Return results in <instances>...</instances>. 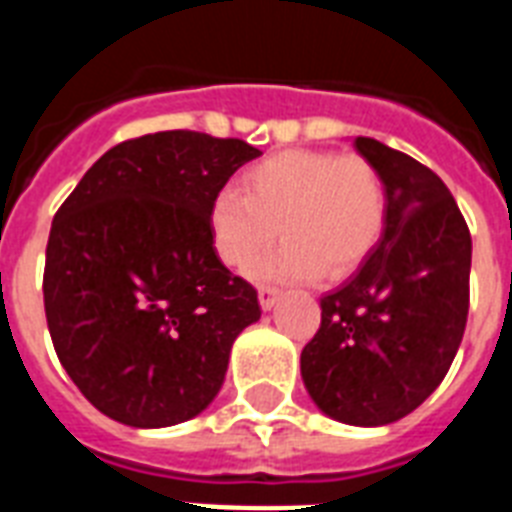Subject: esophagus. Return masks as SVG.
I'll return each instance as SVG.
<instances>
[{
    "mask_svg": "<svg viewBox=\"0 0 512 512\" xmlns=\"http://www.w3.org/2000/svg\"><path fill=\"white\" fill-rule=\"evenodd\" d=\"M279 289L276 287H260L257 289V297H260V305H263V311H271L276 300H279Z\"/></svg>",
    "mask_w": 512,
    "mask_h": 512,
    "instance_id": "1",
    "label": "esophagus"
}]
</instances>
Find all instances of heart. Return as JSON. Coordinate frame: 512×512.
<instances>
[{
	"mask_svg": "<svg viewBox=\"0 0 512 512\" xmlns=\"http://www.w3.org/2000/svg\"><path fill=\"white\" fill-rule=\"evenodd\" d=\"M388 223L380 172L361 156L281 151L241 175L209 204V233L228 268L252 273L281 233L284 247L265 263L268 279L345 276L372 255Z\"/></svg>",
	"mask_w": 512,
	"mask_h": 512,
	"instance_id": "1",
	"label": "heart"
}]
</instances>
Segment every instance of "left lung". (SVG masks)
I'll list each match as a JSON object with an SVG mask.
<instances>
[{
	"label": "left lung",
	"instance_id": "left-lung-1",
	"mask_svg": "<svg viewBox=\"0 0 512 512\" xmlns=\"http://www.w3.org/2000/svg\"><path fill=\"white\" fill-rule=\"evenodd\" d=\"M353 146L380 172L388 223L356 276L321 297L300 372L321 412L374 428L414 412L449 372L468 324L473 241L436 172L380 140Z\"/></svg>",
	"mask_w": 512,
	"mask_h": 512
}]
</instances>
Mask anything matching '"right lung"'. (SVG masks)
Listing matches in <instances>:
<instances>
[{"mask_svg": "<svg viewBox=\"0 0 512 512\" xmlns=\"http://www.w3.org/2000/svg\"><path fill=\"white\" fill-rule=\"evenodd\" d=\"M260 151L170 130L124 140L55 212L44 313L60 364L98 412L167 428L204 412L233 340L260 319L209 233V204Z\"/></svg>", "mask_w": 512, "mask_h": 512, "instance_id": "obj_1", "label": "right lung"}]
</instances>
